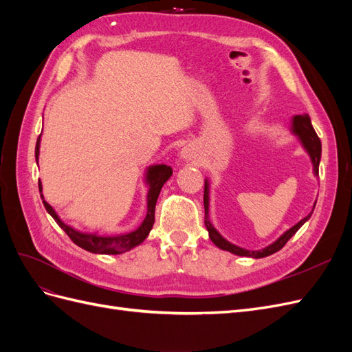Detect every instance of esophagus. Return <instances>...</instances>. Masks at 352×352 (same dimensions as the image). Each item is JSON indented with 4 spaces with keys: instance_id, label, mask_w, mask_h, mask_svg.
Listing matches in <instances>:
<instances>
[{
    "instance_id": "34e87169",
    "label": "esophagus",
    "mask_w": 352,
    "mask_h": 352,
    "mask_svg": "<svg viewBox=\"0 0 352 352\" xmlns=\"http://www.w3.org/2000/svg\"><path fill=\"white\" fill-rule=\"evenodd\" d=\"M180 157H182L185 162H192V160L197 158V153L194 151L192 146H185L182 153H180Z\"/></svg>"
}]
</instances>
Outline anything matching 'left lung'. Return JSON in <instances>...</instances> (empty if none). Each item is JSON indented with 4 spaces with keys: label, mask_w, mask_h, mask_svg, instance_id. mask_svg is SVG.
Segmentation results:
<instances>
[{
    "label": "left lung",
    "mask_w": 352,
    "mask_h": 352,
    "mask_svg": "<svg viewBox=\"0 0 352 352\" xmlns=\"http://www.w3.org/2000/svg\"><path fill=\"white\" fill-rule=\"evenodd\" d=\"M291 131L295 136H298V140L302 144L304 150L308 153L311 158V163H313V172L316 176H318V164H320V158H322V142L318 140V136L316 133V131L313 129V124L310 120V116L308 114H298L294 116L292 119V126H291ZM316 207V202L313 206V210L308 216H305L302 220H300L296 223L295 226H292L291 229H287L280 238L276 239L273 243H270L269 247H265L263 250L258 251H250V250H245L238 247L235 243H230L229 241H226L223 238L220 233L216 230V228L211 225L210 217H208V211H210V184L208 180L206 179V186H204V210H206V228L208 230V236L212 241V243L219 247L223 251H229L235 255H241V257H252V258H263V257H267V255H272L274 252H278L279 250H282L285 247V243L289 241L295 233L298 232L304 223L311 217L313 211Z\"/></svg>",
    "instance_id": "8db88e82"
}]
</instances>
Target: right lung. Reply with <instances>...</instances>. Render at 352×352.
Here are the masks:
<instances>
[{
  "label": "right lung",
  "instance_id": "right-lung-1",
  "mask_svg": "<svg viewBox=\"0 0 352 352\" xmlns=\"http://www.w3.org/2000/svg\"><path fill=\"white\" fill-rule=\"evenodd\" d=\"M39 145H41V135L38 136L36 148H35L36 163L39 158ZM172 173H173L172 167L166 166V164H155V166H150L146 168V173H145V184L148 185L146 216L140 225V228L129 232V233H122V235H116V236H104V235H98V233L80 232V230H76L72 226L66 225V223L58 217L56 210L52 208L44 199V195H42L41 180L38 182V186H39L41 198H42V202H44L45 210L50 212L51 217L56 220L57 225L67 233V236L78 245V247L87 250L89 252H94V254H123L126 251L138 247V245L142 243L146 239V236L150 235V232L154 225V220H155L154 211H155L157 198L160 195V190H162L163 185L170 179Z\"/></svg>",
  "mask_w": 352,
  "mask_h": 352
}]
</instances>
